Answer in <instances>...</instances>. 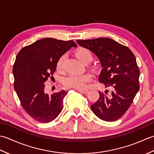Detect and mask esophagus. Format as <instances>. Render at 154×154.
Listing matches in <instances>:
<instances>
[{
  "label": "esophagus",
  "instance_id": "esophagus-1",
  "mask_svg": "<svg viewBox=\"0 0 154 154\" xmlns=\"http://www.w3.org/2000/svg\"><path fill=\"white\" fill-rule=\"evenodd\" d=\"M78 91H79V92L84 93V94H87V93H88V92H89V90L88 89H79Z\"/></svg>",
  "mask_w": 154,
  "mask_h": 154
}]
</instances>
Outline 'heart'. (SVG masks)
Masks as SVG:
<instances>
[{"instance_id":"obj_1","label":"heart","mask_w":154,"mask_h":154,"mask_svg":"<svg viewBox=\"0 0 154 154\" xmlns=\"http://www.w3.org/2000/svg\"><path fill=\"white\" fill-rule=\"evenodd\" d=\"M79 60L83 63L87 61L93 60V55L91 52L85 48H81L76 53ZM66 59V55H63L59 59L57 63V69L61 71L63 69L64 62ZM92 79V76L89 73L84 74H71L65 78L63 84L65 87L75 88L77 89H83L86 87L87 83Z\"/></svg>"}]
</instances>
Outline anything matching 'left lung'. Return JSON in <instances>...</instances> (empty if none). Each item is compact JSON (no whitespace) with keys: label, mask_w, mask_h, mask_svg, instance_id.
I'll use <instances>...</instances> for the list:
<instances>
[{"label":"left lung","mask_w":154,"mask_h":154,"mask_svg":"<svg viewBox=\"0 0 154 154\" xmlns=\"http://www.w3.org/2000/svg\"><path fill=\"white\" fill-rule=\"evenodd\" d=\"M77 42L99 58L102 66L99 81L111 89L109 94L108 90L105 94L99 92V99L91 105V110L106 122L119 119L131 105L140 89V71L134 55L128 48L108 38Z\"/></svg>","instance_id":"obj_1"}]
</instances>
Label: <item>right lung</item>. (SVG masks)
I'll return each mask as SVG.
<instances>
[{
  "label": "right lung",
  "mask_w": 154,
  "mask_h": 154,
  "mask_svg": "<svg viewBox=\"0 0 154 154\" xmlns=\"http://www.w3.org/2000/svg\"><path fill=\"white\" fill-rule=\"evenodd\" d=\"M73 47L77 45L72 40L46 38L23 48L16 55L12 69L14 89L23 109L38 122H51L63 109L67 92L49 95L44 83L54 74L59 59Z\"/></svg>",
  "instance_id": "obj_1"
}]
</instances>
